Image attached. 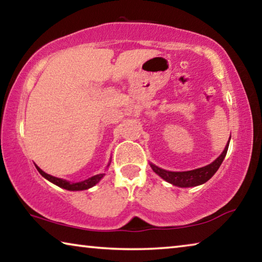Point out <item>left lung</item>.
<instances>
[{
    "mask_svg": "<svg viewBox=\"0 0 262 262\" xmlns=\"http://www.w3.org/2000/svg\"><path fill=\"white\" fill-rule=\"evenodd\" d=\"M229 143L230 140L227 145H225L223 152L219 156V158H216L214 162L209 164V165L200 168H195V170L172 172L163 170V168L154 165V164H150V166H151L155 173H157L161 178L167 181V183L178 186V187H194V186L205 184L206 181L209 180L211 177L216 173V171L219 170L222 162H223V159L225 158V155L228 152Z\"/></svg>",
    "mask_w": 262,
    "mask_h": 262,
    "instance_id": "obj_1",
    "label": "left lung"
}]
</instances>
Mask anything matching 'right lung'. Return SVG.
Segmentation results:
<instances>
[{
    "instance_id": "1",
    "label": "right lung",
    "mask_w": 262,
    "mask_h": 262,
    "mask_svg": "<svg viewBox=\"0 0 262 262\" xmlns=\"http://www.w3.org/2000/svg\"><path fill=\"white\" fill-rule=\"evenodd\" d=\"M108 165H110V163H108ZM35 167H37L38 172L43 177V178L47 179L48 181H51V183H53L54 185L59 186V187L64 188V189H67V190H84V189L91 188L92 186H95L96 184H98L99 181H100V179L105 176V173H99V174H96L94 177H91V178H88V179L83 180V181H78V183H70V181L60 179V178H56V177H53L51 174H47L46 172H43L41 168L38 167L37 165H35Z\"/></svg>"
}]
</instances>
